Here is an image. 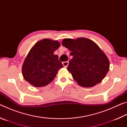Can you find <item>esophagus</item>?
<instances>
[{
	"label": "esophagus",
	"mask_w": 127,
	"mask_h": 127,
	"mask_svg": "<svg viewBox=\"0 0 127 127\" xmlns=\"http://www.w3.org/2000/svg\"><path fill=\"white\" fill-rule=\"evenodd\" d=\"M63 66H64V67H67V66L68 65V64H69V62H68V61H66V62H63Z\"/></svg>",
	"instance_id": "34e87169"
}]
</instances>
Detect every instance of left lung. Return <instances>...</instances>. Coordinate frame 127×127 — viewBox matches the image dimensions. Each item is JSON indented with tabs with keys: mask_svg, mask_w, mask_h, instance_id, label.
Listing matches in <instances>:
<instances>
[{
	"mask_svg": "<svg viewBox=\"0 0 127 127\" xmlns=\"http://www.w3.org/2000/svg\"><path fill=\"white\" fill-rule=\"evenodd\" d=\"M62 45L71 51L73 58L66 69L79 86L93 87L105 78L109 70V59L93 41L84 37L64 38Z\"/></svg>",
	"mask_w": 127,
	"mask_h": 127,
	"instance_id": "1",
	"label": "left lung"
}]
</instances>
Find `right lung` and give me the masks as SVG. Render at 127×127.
Wrapping results in <instances>:
<instances>
[{
	"mask_svg": "<svg viewBox=\"0 0 127 127\" xmlns=\"http://www.w3.org/2000/svg\"><path fill=\"white\" fill-rule=\"evenodd\" d=\"M61 46L58 41L45 38L34 45L22 65L23 78L31 85L43 87L50 83L59 69L63 67L54 53Z\"/></svg>",
	"mask_w": 127,
	"mask_h": 127,
	"instance_id": "1",
	"label": "right lung"
}]
</instances>
